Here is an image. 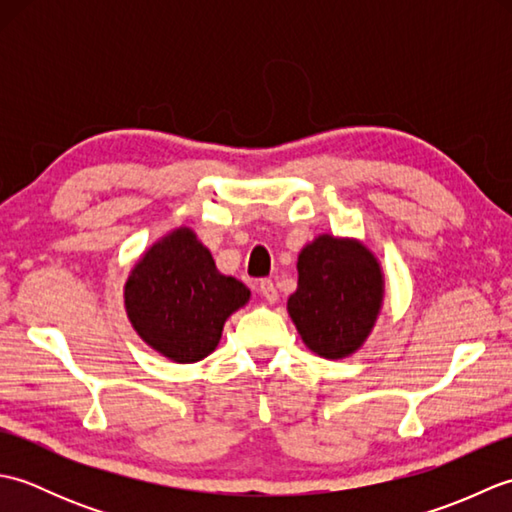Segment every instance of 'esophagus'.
I'll return each instance as SVG.
<instances>
[{
    "instance_id": "obj_1",
    "label": "esophagus",
    "mask_w": 512,
    "mask_h": 512,
    "mask_svg": "<svg viewBox=\"0 0 512 512\" xmlns=\"http://www.w3.org/2000/svg\"><path fill=\"white\" fill-rule=\"evenodd\" d=\"M257 292H259V295H262L268 303H275L277 301V288H275V284H273V281H270V279H262V281H259V284H257Z\"/></svg>"
}]
</instances>
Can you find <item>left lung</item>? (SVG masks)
Returning <instances> with one entry per match:
<instances>
[{"mask_svg": "<svg viewBox=\"0 0 512 512\" xmlns=\"http://www.w3.org/2000/svg\"><path fill=\"white\" fill-rule=\"evenodd\" d=\"M288 314L310 352L347 358L367 341L385 299L378 257L361 239L323 233L301 248Z\"/></svg>", "mask_w": 512, "mask_h": 512, "instance_id": "left-lung-1", "label": "left lung"}]
</instances>
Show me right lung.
Here are the masks:
<instances>
[{
	"instance_id": "add662e5",
	"label": "right lung",
	"mask_w": 512,
	"mask_h": 512,
	"mask_svg": "<svg viewBox=\"0 0 512 512\" xmlns=\"http://www.w3.org/2000/svg\"><path fill=\"white\" fill-rule=\"evenodd\" d=\"M125 312L151 350L173 363H198L222 339L226 319L250 290L215 268L193 228L180 226L149 246L125 281Z\"/></svg>"
}]
</instances>
